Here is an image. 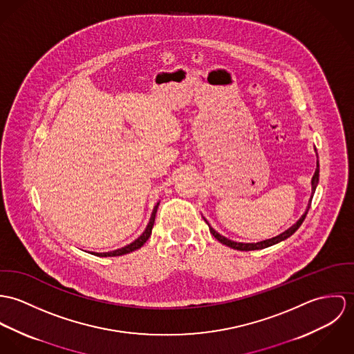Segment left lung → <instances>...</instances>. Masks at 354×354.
<instances>
[{
	"label": "left lung",
	"mask_w": 354,
	"mask_h": 354,
	"mask_svg": "<svg viewBox=\"0 0 354 354\" xmlns=\"http://www.w3.org/2000/svg\"><path fill=\"white\" fill-rule=\"evenodd\" d=\"M315 151H316V149H315ZM316 155H317V153H316ZM317 182H319V161H316V171H315L314 176H313V196H314L315 190H316V186H317ZM313 196H311L310 203H308V207H307L306 213L301 216V218H300L295 225H292L289 230H286V231L282 232L281 235L275 236L273 239L263 240V241H259V243H236V241H232V240H230V239H227V237L217 234V232L209 225L210 234L214 236L220 243H223V244H225V245H228V247H231V248H234V250H239V251H252V250H262V248L270 247V245H273V244H277V243H279V241L288 239L289 236L293 235V234L300 228V225L303 224V221H304V218H306V216H307V213H308V210H310Z\"/></svg>",
	"instance_id": "1"
}]
</instances>
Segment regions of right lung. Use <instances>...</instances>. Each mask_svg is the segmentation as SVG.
<instances>
[{"label":"right lung","mask_w":354,"mask_h":354,"mask_svg":"<svg viewBox=\"0 0 354 354\" xmlns=\"http://www.w3.org/2000/svg\"><path fill=\"white\" fill-rule=\"evenodd\" d=\"M158 203L155 206V209H153V212H152V216H151V220H149V224H148V227H147V230L144 231V234L140 236L137 240H134L131 244H129V245H126V247H122V248H119V250H115V251H111V252H102V254H95V255H99V257H119V255H124V254H129V252H131V251H134V250H138V248H141L144 244H145V241L149 239V236L152 234V228H153V224H155V217H156V212H158Z\"/></svg>","instance_id":"1"}]
</instances>
